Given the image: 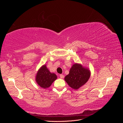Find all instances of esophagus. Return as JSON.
<instances>
[{"instance_id": "obj_1", "label": "esophagus", "mask_w": 123, "mask_h": 123, "mask_svg": "<svg viewBox=\"0 0 123 123\" xmlns=\"http://www.w3.org/2000/svg\"><path fill=\"white\" fill-rule=\"evenodd\" d=\"M59 76H60L61 79H64V75H63V74H61V75H59Z\"/></svg>"}]
</instances>
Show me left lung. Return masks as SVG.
<instances>
[{
  "instance_id": "1",
  "label": "left lung",
  "mask_w": 123,
  "mask_h": 123,
  "mask_svg": "<svg viewBox=\"0 0 123 123\" xmlns=\"http://www.w3.org/2000/svg\"><path fill=\"white\" fill-rule=\"evenodd\" d=\"M90 74L89 69L75 63L70 69L69 74L65 76V80L71 88L77 90L87 82Z\"/></svg>"
}]
</instances>
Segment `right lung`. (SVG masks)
<instances>
[{"label": "right lung", "mask_w": 123, "mask_h": 123, "mask_svg": "<svg viewBox=\"0 0 123 123\" xmlns=\"http://www.w3.org/2000/svg\"><path fill=\"white\" fill-rule=\"evenodd\" d=\"M57 79V76L54 73H51L44 65L38 71L36 74L35 80L43 88L46 89L50 87L53 81Z\"/></svg>", "instance_id": "add662e5"}]
</instances>
